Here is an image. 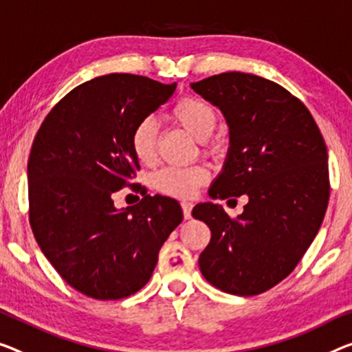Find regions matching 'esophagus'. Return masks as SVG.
Returning <instances> with one entry per match:
<instances>
[{"label":"esophagus","mask_w":352,"mask_h":352,"mask_svg":"<svg viewBox=\"0 0 352 352\" xmlns=\"http://www.w3.org/2000/svg\"><path fill=\"white\" fill-rule=\"evenodd\" d=\"M181 206H182V214H184V219H190L192 217V208H193V204L192 203H188V201H182L181 203Z\"/></svg>","instance_id":"esophagus-1"}]
</instances>
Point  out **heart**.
<instances>
[{"label":"heart","mask_w":352,"mask_h":352,"mask_svg":"<svg viewBox=\"0 0 352 352\" xmlns=\"http://www.w3.org/2000/svg\"><path fill=\"white\" fill-rule=\"evenodd\" d=\"M171 116L188 133L199 140L209 153L219 149V143L210 138L217 127L219 115L209 102L197 97H186L173 107ZM131 148L142 164H153L157 151V126L153 118H143L135 124L131 133ZM208 177L209 173L203 166H166L155 173L154 186L159 192L170 197L188 198L193 195L195 188L208 181Z\"/></svg>","instance_id":"1"}]
</instances>
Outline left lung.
<instances>
[{"label":"left lung","mask_w":352,"mask_h":352,"mask_svg":"<svg viewBox=\"0 0 352 352\" xmlns=\"http://www.w3.org/2000/svg\"><path fill=\"white\" fill-rule=\"evenodd\" d=\"M190 86L230 129L209 197L248 198L236 219L220 204L193 208L210 230L199 269L223 293L261 294L293 272L320 231L331 192L326 143L308 108L270 80L225 72Z\"/></svg>","instance_id":"left-lung-1"}]
</instances>
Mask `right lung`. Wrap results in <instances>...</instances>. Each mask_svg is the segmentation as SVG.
I'll use <instances>...</instances> for the list:
<instances>
[{
    "instance_id": "right-lung-1",
    "label": "right lung",
    "mask_w": 352,
    "mask_h": 352,
    "mask_svg": "<svg viewBox=\"0 0 352 352\" xmlns=\"http://www.w3.org/2000/svg\"><path fill=\"white\" fill-rule=\"evenodd\" d=\"M176 83L108 74L52 108L28 160L30 223L56 272L99 300L129 297L149 282L159 250L182 221L176 199L143 195L118 210L113 193L140 168L131 133L165 104ZM142 186H133L140 188Z\"/></svg>"
}]
</instances>
